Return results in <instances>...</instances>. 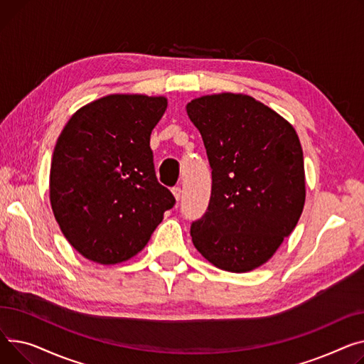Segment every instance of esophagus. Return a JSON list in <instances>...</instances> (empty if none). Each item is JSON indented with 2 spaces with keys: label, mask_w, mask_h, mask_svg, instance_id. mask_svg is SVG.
I'll return each mask as SVG.
<instances>
[{
  "label": "esophagus",
  "mask_w": 364,
  "mask_h": 364,
  "mask_svg": "<svg viewBox=\"0 0 364 364\" xmlns=\"http://www.w3.org/2000/svg\"><path fill=\"white\" fill-rule=\"evenodd\" d=\"M172 192H173V196H175V198H176V200H179V198H181V194H182V189H181V186H173V188H172Z\"/></svg>",
  "instance_id": "1"
}]
</instances>
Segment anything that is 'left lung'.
Masks as SVG:
<instances>
[{
    "label": "left lung",
    "instance_id": "obj_1",
    "mask_svg": "<svg viewBox=\"0 0 364 364\" xmlns=\"http://www.w3.org/2000/svg\"><path fill=\"white\" fill-rule=\"evenodd\" d=\"M186 113L203 136L211 197L191 237L216 267L244 273L264 264L295 229L306 201L303 148L291 123L244 94L192 100Z\"/></svg>",
    "mask_w": 364,
    "mask_h": 364
}]
</instances>
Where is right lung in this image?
<instances>
[{
    "label": "right lung",
    "instance_id": "right-lung-1",
    "mask_svg": "<svg viewBox=\"0 0 364 364\" xmlns=\"http://www.w3.org/2000/svg\"><path fill=\"white\" fill-rule=\"evenodd\" d=\"M164 97L113 94L79 109L51 160L50 201L70 245L116 264L136 255L176 200L156 176L149 136Z\"/></svg>",
    "mask_w": 364,
    "mask_h": 364
}]
</instances>
